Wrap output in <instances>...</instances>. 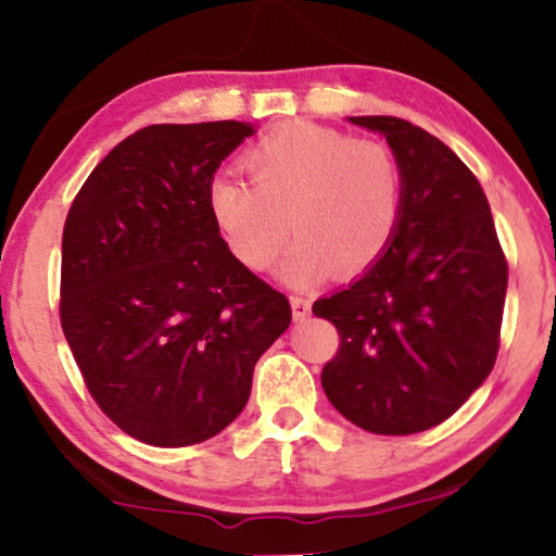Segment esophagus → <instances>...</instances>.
I'll return each mask as SVG.
<instances>
[{
    "label": "esophagus",
    "mask_w": 556,
    "mask_h": 556,
    "mask_svg": "<svg viewBox=\"0 0 556 556\" xmlns=\"http://www.w3.org/2000/svg\"><path fill=\"white\" fill-rule=\"evenodd\" d=\"M290 307H293V320H305L311 315V301L303 295H290Z\"/></svg>",
    "instance_id": "34e87169"
}]
</instances>
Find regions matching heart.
<instances>
[{
	"instance_id": "1",
	"label": "heart",
	"mask_w": 556,
	"mask_h": 556,
	"mask_svg": "<svg viewBox=\"0 0 556 556\" xmlns=\"http://www.w3.org/2000/svg\"><path fill=\"white\" fill-rule=\"evenodd\" d=\"M251 186L216 178L208 208L238 261L266 270L283 249L288 224L298 238L278 278L307 286L336 268L355 276L380 261L403 216V174L380 141L290 122L245 151Z\"/></svg>"
}]
</instances>
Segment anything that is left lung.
<instances>
[{"instance_id": "8db88e82", "label": "left lung", "mask_w": 556, "mask_h": 556, "mask_svg": "<svg viewBox=\"0 0 556 556\" xmlns=\"http://www.w3.org/2000/svg\"><path fill=\"white\" fill-rule=\"evenodd\" d=\"M350 122L390 143L403 216L378 263L313 303L340 336L320 382L363 430L415 434L445 422L492 372L507 258L482 186L455 151L405 118Z\"/></svg>"}]
</instances>
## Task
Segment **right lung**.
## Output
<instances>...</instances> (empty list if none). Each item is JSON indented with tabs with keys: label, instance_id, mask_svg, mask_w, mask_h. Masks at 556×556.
<instances>
[{
	"label": "right lung",
	"instance_id": "obj_1",
	"mask_svg": "<svg viewBox=\"0 0 556 556\" xmlns=\"http://www.w3.org/2000/svg\"><path fill=\"white\" fill-rule=\"evenodd\" d=\"M243 122L153 124L91 170L62 238V328L111 422L153 447L218 434L290 303L243 266L208 208Z\"/></svg>",
	"mask_w": 556,
	"mask_h": 556
}]
</instances>
